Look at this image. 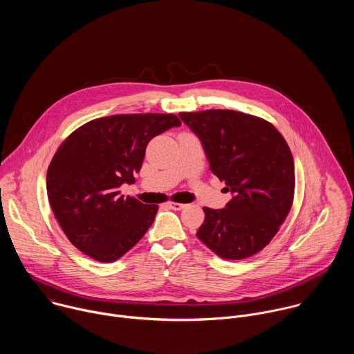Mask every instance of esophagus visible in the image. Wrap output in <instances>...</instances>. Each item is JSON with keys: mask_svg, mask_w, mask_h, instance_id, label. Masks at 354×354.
I'll list each match as a JSON object with an SVG mask.
<instances>
[{"mask_svg": "<svg viewBox=\"0 0 354 354\" xmlns=\"http://www.w3.org/2000/svg\"><path fill=\"white\" fill-rule=\"evenodd\" d=\"M168 207L169 209H172V210H182V209H185L186 207V205H183V203H178V201H168Z\"/></svg>", "mask_w": 354, "mask_h": 354, "instance_id": "esophagus-1", "label": "esophagus"}]
</instances>
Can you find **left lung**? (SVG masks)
Returning a JSON list of instances; mask_svg holds the SVG:
<instances>
[{
    "mask_svg": "<svg viewBox=\"0 0 354 354\" xmlns=\"http://www.w3.org/2000/svg\"><path fill=\"white\" fill-rule=\"evenodd\" d=\"M179 116L203 144L210 171L234 193L224 209L203 207L205 221L197 238L223 259L258 254L292 206L295 174L287 141L270 122L236 111Z\"/></svg>",
    "mask_w": 354,
    "mask_h": 354,
    "instance_id": "8db88e82",
    "label": "left lung"
}]
</instances>
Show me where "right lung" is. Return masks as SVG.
<instances>
[{"mask_svg": "<svg viewBox=\"0 0 354 354\" xmlns=\"http://www.w3.org/2000/svg\"><path fill=\"white\" fill-rule=\"evenodd\" d=\"M172 113L93 119L57 148L47 169V196L68 241L97 262H115L154 223L157 205L120 194L134 183L151 138L180 126Z\"/></svg>", "mask_w": 354, "mask_h": 354, "instance_id": "add662e5", "label": "right lung"}]
</instances>
